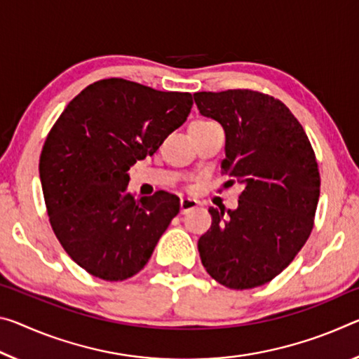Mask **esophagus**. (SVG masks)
I'll return each instance as SVG.
<instances>
[{"mask_svg": "<svg viewBox=\"0 0 359 359\" xmlns=\"http://www.w3.org/2000/svg\"><path fill=\"white\" fill-rule=\"evenodd\" d=\"M198 206V201L193 200V198H182L180 200V212L187 214L189 210L195 209Z\"/></svg>", "mask_w": 359, "mask_h": 359, "instance_id": "1", "label": "esophagus"}]
</instances>
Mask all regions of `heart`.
Instances as JSON below:
<instances>
[{"label":"heart","mask_w":359,"mask_h":359,"mask_svg":"<svg viewBox=\"0 0 359 359\" xmlns=\"http://www.w3.org/2000/svg\"><path fill=\"white\" fill-rule=\"evenodd\" d=\"M204 128H219V126L214 121H210V119H206V118L195 119L190 126V129H204Z\"/></svg>","instance_id":"1"}]
</instances>
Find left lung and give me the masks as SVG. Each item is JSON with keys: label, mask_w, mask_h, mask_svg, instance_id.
I'll return each instance as SVG.
<instances>
[{"label": "left lung", "mask_w": 359, "mask_h": 359, "mask_svg": "<svg viewBox=\"0 0 359 359\" xmlns=\"http://www.w3.org/2000/svg\"><path fill=\"white\" fill-rule=\"evenodd\" d=\"M201 115L225 130L222 174L243 191L235 210L209 208L198 251L210 276L243 291L271 281L309 240L320 170L302 124L281 100L251 89L193 94Z\"/></svg>", "instance_id": "1"}]
</instances>
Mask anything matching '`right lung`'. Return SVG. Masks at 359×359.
Segmentation results:
<instances>
[{"instance_id": "1", "label": "right lung", "mask_w": 359, "mask_h": 359, "mask_svg": "<svg viewBox=\"0 0 359 359\" xmlns=\"http://www.w3.org/2000/svg\"><path fill=\"white\" fill-rule=\"evenodd\" d=\"M191 105L190 93L108 78L83 89L49 130L39 156L49 222L89 275L134 276L179 214V198L168 191L135 198L128 170L185 123Z\"/></svg>"}]
</instances>
